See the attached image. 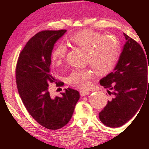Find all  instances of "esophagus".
<instances>
[{
    "mask_svg": "<svg viewBox=\"0 0 149 149\" xmlns=\"http://www.w3.org/2000/svg\"><path fill=\"white\" fill-rule=\"evenodd\" d=\"M80 95H81L82 97H85V96H86V95H89V94H90V92L86 91V90H80Z\"/></svg>",
    "mask_w": 149,
    "mask_h": 149,
    "instance_id": "esophagus-1",
    "label": "esophagus"
}]
</instances>
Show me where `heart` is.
<instances>
[{
	"mask_svg": "<svg viewBox=\"0 0 149 149\" xmlns=\"http://www.w3.org/2000/svg\"><path fill=\"white\" fill-rule=\"evenodd\" d=\"M69 40L73 45L88 52V62L97 74H107L113 69L120 54V42L115 38L85 29L73 33ZM66 54V46L63 44L58 45L51 54L53 64L60 65ZM92 77V72L90 69H74L68 76L67 81L72 86L87 88Z\"/></svg>",
	"mask_w": 149,
	"mask_h": 149,
	"instance_id": "b5f03b06",
	"label": "heart"
}]
</instances>
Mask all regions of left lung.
I'll use <instances>...</instances> for the list:
<instances>
[{
  "label": "left lung",
  "instance_id": "1",
  "mask_svg": "<svg viewBox=\"0 0 149 149\" xmlns=\"http://www.w3.org/2000/svg\"><path fill=\"white\" fill-rule=\"evenodd\" d=\"M123 34L127 42L115 69L100 81L112 96L99 113L102 123L110 127H120L130 120L149 90L147 54L136 40Z\"/></svg>",
  "mask_w": 149,
  "mask_h": 149
}]
</instances>
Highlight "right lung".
<instances>
[{"label":"right lung","instance_id":"add662e5","mask_svg":"<svg viewBox=\"0 0 149 149\" xmlns=\"http://www.w3.org/2000/svg\"><path fill=\"white\" fill-rule=\"evenodd\" d=\"M66 31H42L36 34L19 53L15 69L17 87L25 108L38 123L52 130L69 122L80 98L79 92L73 89H66L61 97H55L48 89L49 83L61 85L49 67L54 43Z\"/></svg>","mask_w":149,"mask_h":149}]
</instances>
